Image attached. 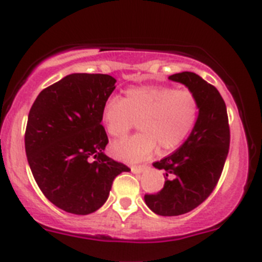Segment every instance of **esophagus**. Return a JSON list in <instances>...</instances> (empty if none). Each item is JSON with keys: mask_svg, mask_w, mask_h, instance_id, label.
Listing matches in <instances>:
<instances>
[{"mask_svg": "<svg viewBox=\"0 0 262 262\" xmlns=\"http://www.w3.org/2000/svg\"><path fill=\"white\" fill-rule=\"evenodd\" d=\"M147 169L146 165H134L132 166V171L133 172H141L144 171V170Z\"/></svg>", "mask_w": 262, "mask_h": 262, "instance_id": "obj_1", "label": "esophagus"}]
</instances>
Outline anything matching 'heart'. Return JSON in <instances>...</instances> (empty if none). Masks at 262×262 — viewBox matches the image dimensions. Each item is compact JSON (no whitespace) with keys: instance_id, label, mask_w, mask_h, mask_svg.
I'll return each instance as SVG.
<instances>
[{"instance_id":"b5f03b06","label":"heart","mask_w":262,"mask_h":262,"mask_svg":"<svg viewBox=\"0 0 262 262\" xmlns=\"http://www.w3.org/2000/svg\"><path fill=\"white\" fill-rule=\"evenodd\" d=\"M199 117V101L192 91L171 85H138L125 91L124 97H111L101 109L109 136L120 138L133 128L141 132L111 146L113 156L134 162L159 150L166 153L185 142Z\"/></svg>"}]
</instances>
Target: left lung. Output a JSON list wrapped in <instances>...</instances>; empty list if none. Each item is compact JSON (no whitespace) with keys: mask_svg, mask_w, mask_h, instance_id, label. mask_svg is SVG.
<instances>
[{"mask_svg":"<svg viewBox=\"0 0 262 262\" xmlns=\"http://www.w3.org/2000/svg\"><path fill=\"white\" fill-rule=\"evenodd\" d=\"M185 84L199 101V117L194 129L178 150L153 163L165 170L163 188L145 194V203L161 216L187 213L212 194L229 150L228 115L219 91L194 72L169 77Z\"/></svg>","mask_w":262,"mask_h":262,"instance_id":"left-lung-1","label":"left lung"}]
</instances>
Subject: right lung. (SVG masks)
Here are the masks:
<instances>
[{
	"mask_svg": "<svg viewBox=\"0 0 262 262\" xmlns=\"http://www.w3.org/2000/svg\"><path fill=\"white\" fill-rule=\"evenodd\" d=\"M115 83L105 74L67 75L45 88L29 112L25 150L31 172L43 195L66 212L99 210L116 177L130 171L103 151L101 109Z\"/></svg>",
	"mask_w": 262,
	"mask_h": 262,
	"instance_id": "right-lung-1",
	"label": "right lung"
}]
</instances>
